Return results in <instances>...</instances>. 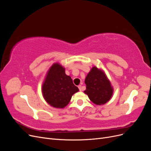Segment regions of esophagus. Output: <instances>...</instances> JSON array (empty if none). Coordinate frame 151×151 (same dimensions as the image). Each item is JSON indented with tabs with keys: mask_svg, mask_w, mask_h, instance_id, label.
<instances>
[{
	"mask_svg": "<svg viewBox=\"0 0 151 151\" xmlns=\"http://www.w3.org/2000/svg\"><path fill=\"white\" fill-rule=\"evenodd\" d=\"M78 88H79V91H82V86H81V85H79V86H78Z\"/></svg>",
	"mask_w": 151,
	"mask_h": 151,
	"instance_id": "obj_1",
	"label": "esophagus"
}]
</instances>
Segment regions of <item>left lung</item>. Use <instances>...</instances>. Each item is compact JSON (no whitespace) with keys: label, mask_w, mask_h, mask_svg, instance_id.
<instances>
[{"label":"left lung","mask_w":151,"mask_h":151,"mask_svg":"<svg viewBox=\"0 0 151 151\" xmlns=\"http://www.w3.org/2000/svg\"><path fill=\"white\" fill-rule=\"evenodd\" d=\"M86 89L84 93L93 103L101 105L112 97L113 89L104 71L93 67L85 79Z\"/></svg>","instance_id":"obj_1"}]
</instances>
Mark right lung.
<instances>
[{"mask_svg": "<svg viewBox=\"0 0 151 151\" xmlns=\"http://www.w3.org/2000/svg\"><path fill=\"white\" fill-rule=\"evenodd\" d=\"M79 89L73 84L69 76L65 74V68L58 63L50 68L42 85L43 98L51 106L63 108L70 102L72 96Z\"/></svg>", "mask_w": 151, "mask_h": 151, "instance_id": "add662e5", "label": "right lung"}]
</instances>
